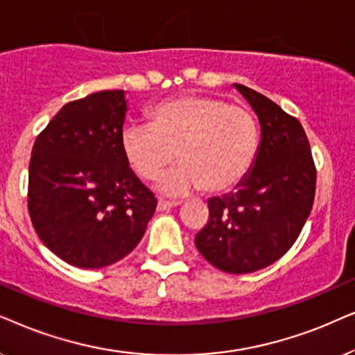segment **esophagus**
<instances>
[{"label":"esophagus","mask_w":355,"mask_h":355,"mask_svg":"<svg viewBox=\"0 0 355 355\" xmlns=\"http://www.w3.org/2000/svg\"><path fill=\"white\" fill-rule=\"evenodd\" d=\"M182 205V201H167V200H159L157 202V211H168L170 207H175Z\"/></svg>","instance_id":"obj_1"}]
</instances>
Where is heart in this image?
Masks as SVG:
<instances>
[{
  "instance_id": "heart-1",
  "label": "heart",
  "mask_w": 355,
  "mask_h": 355,
  "mask_svg": "<svg viewBox=\"0 0 355 355\" xmlns=\"http://www.w3.org/2000/svg\"><path fill=\"white\" fill-rule=\"evenodd\" d=\"M149 125L126 126L121 149L126 162L146 182H154L178 159L165 190L206 193L234 190L252 170L258 154V126L252 113L224 98L188 96L162 102L148 113Z\"/></svg>"
}]
</instances>
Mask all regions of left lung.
I'll use <instances>...</instances> for the list:
<instances>
[{
	"mask_svg": "<svg viewBox=\"0 0 355 355\" xmlns=\"http://www.w3.org/2000/svg\"><path fill=\"white\" fill-rule=\"evenodd\" d=\"M237 89L258 115L261 144L237 191L207 201L209 219L195 243L212 266L247 274L277 261L294 245L313 206L316 167L295 116L253 89Z\"/></svg>",
	"mask_w": 355,
	"mask_h": 355,
	"instance_id": "1",
	"label": "left lung"
}]
</instances>
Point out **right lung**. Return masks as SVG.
I'll use <instances>...</instances> for the list:
<instances>
[{
  "label": "right lung",
  "instance_id": "right-lung-1",
  "mask_svg": "<svg viewBox=\"0 0 355 355\" xmlns=\"http://www.w3.org/2000/svg\"><path fill=\"white\" fill-rule=\"evenodd\" d=\"M125 112L123 91L68 102L32 148V225L45 247L73 266L103 268L125 258L157 207L123 154Z\"/></svg>",
  "mask_w": 355,
  "mask_h": 355
}]
</instances>
